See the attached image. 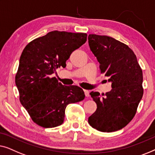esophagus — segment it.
<instances>
[{
	"label": "esophagus",
	"instance_id": "34e87169",
	"mask_svg": "<svg viewBox=\"0 0 155 155\" xmlns=\"http://www.w3.org/2000/svg\"><path fill=\"white\" fill-rule=\"evenodd\" d=\"M84 93H85V95H86V97H89V91H87V90H84Z\"/></svg>",
	"mask_w": 155,
	"mask_h": 155
}]
</instances>
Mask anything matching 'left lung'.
Segmentation results:
<instances>
[{
	"mask_svg": "<svg viewBox=\"0 0 155 155\" xmlns=\"http://www.w3.org/2000/svg\"><path fill=\"white\" fill-rule=\"evenodd\" d=\"M88 39L101 73L112 83V90L102 97L98 92L90 93L97 110L88 117V123L100 131H117L132 120L142 99V69L136 55L124 43L96 34H89Z\"/></svg>",
	"mask_w": 155,
	"mask_h": 155,
	"instance_id": "left-lung-1",
	"label": "left lung"
}]
</instances>
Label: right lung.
<instances>
[{
	"instance_id": "obj_1",
	"label": "right lung",
	"mask_w": 155,
	"mask_h": 155,
	"mask_svg": "<svg viewBox=\"0 0 155 155\" xmlns=\"http://www.w3.org/2000/svg\"><path fill=\"white\" fill-rule=\"evenodd\" d=\"M87 34L53 31L28 43L19 58L15 84L19 100L32 120L43 128L61 125L67 104L81 101L84 92L77 86H63L51 77L66 67L71 53L86 43Z\"/></svg>"
}]
</instances>
